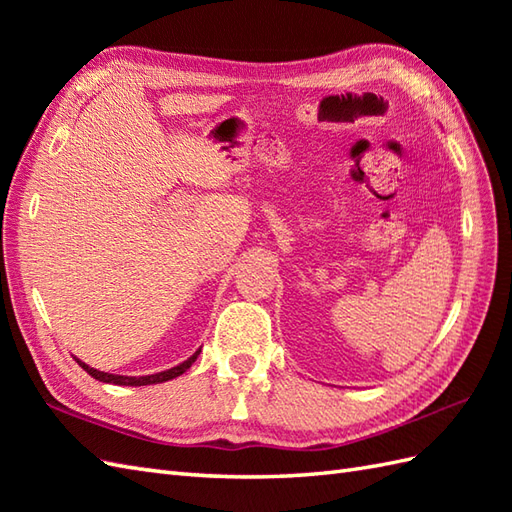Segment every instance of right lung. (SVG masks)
Masks as SVG:
<instances>
[{
	"label": "right lung",
	"instance_id": "obj_1",
	"mask_svg": "<svg viewBox=\"0 0 512 512\" xmlns=\"http://www.w3.org/2000/svg\"><path fill=\"white\" fill-rule=\"evenodd\" d=\"M200 355V349L189 355V358L181 364H176L172 368H168V371H161V373H152V375H141V377H128V375H113V373H104V371H98V368H91L89 364H85L82 360L76 358V362L85 368V371L93 377L98 379V382H104V384H115V386H150V384H161V382H168V379H174L178 375H183L189 366H192L196 362V358Z\"/></svg>",
	"mask_w": 512,
	"mask_h": 512
}]
</instances>
